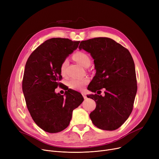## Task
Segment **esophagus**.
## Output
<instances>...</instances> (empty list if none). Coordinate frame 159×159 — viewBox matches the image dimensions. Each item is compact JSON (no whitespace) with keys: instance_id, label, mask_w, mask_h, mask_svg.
<instances>
[{"instance_id":"obj_1","label":"esophagus","mask_w":159,"mask_h":159,"mask_svg":"<svg viewBox=\"0 0 159 159\" xmlns=\"http://www.w3.org/2000/svg\"><path fill=\"white\" fill-rule=\"evenodd\" d=\"M82 96H83V97H84V98L85 99V98H87V96H86V94L85 93H84V92H82Z\"/></svg>"}]
</instances>
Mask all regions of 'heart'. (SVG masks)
Returning <instances> with one entry per match:
<instances>
[{"mask_svg":"<svg viewBox=\"0 0 159 159\" xmlns=\"http://www.w3.org/2000/svg\"><path fill=\"white\" fill-rule=\"evenodd\" d=\"M74 59L80 65L83 67H86L88 64H90L91 61L89 56L83 52H77L73 56ZM68 64V61L66 59L61 66V73L64 75L66 67ZM88 82V79H72L68 82V86L70 88L75 90L82 89Z\"/></svg>","mask_w":159,"mask_h":159,"instance_id":"b5f03b06","label":"heart"}]
</instances>
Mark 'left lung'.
I'll return each mask as SVG.
<instances>
[{"label": "left lung", "instance_id": "obj_1", "mask_svg": "<svg viewBox=\"0 0 159 159\" xmlns=\"http://www.w3.org/2000/svg\"><path fill=\"white\" fill-rule=\"evenodd\" d=\"M93 58L96 73L88 90L98 94L87 95L96 102L89 114L99 129H118L129 116L137 94L135 64L128 50L111 39L98 37L82 41L79 47ZM105 88L103 97L100 89Z\"/></svg>", "mask_w": 159, "mask_h": 159}]
</instances>
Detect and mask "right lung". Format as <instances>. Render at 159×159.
<instances>
[{"mask_svg": "<svg viewBox=\"0 0 159 159\" xmlns=\"http://www.w3.org/2000/svg\"><path fill=\"white\" fill-rule=\"evenodd\" d=\"M79 43L68 39H48L30 55L25 66L22 91L28 110L35 124L46 132L66 129L73 110L84 101L76 91L68 89L64 95L55 91L61 86L62 63Z\"/></svg>", "mask_w": 159, "mask_h": 159, "instance_id": "add662e5", "label": "right lung"}]
</instances>
